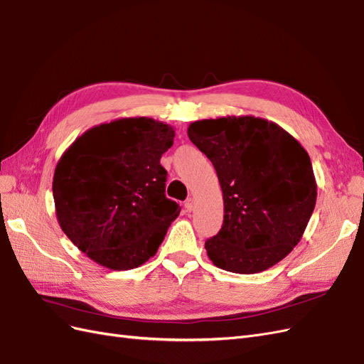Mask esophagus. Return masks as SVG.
I'll list each match as a JSON object with an SVG mask.
<instances>
[{
	"label": "esophagus",
	"mask_w": 364,
	"mask_h": 364,
	"mask_svg": "<svg viewBox=\"0 0 364 364\" xmlns=\"http://www.w3.org/2000/svg\"><path fill=\"white\" fill-rule=\"evenodd\" d=\"M184 207H186L187 212H192L193 207H195V199H193V198H189V199H187V201L184 203Z\"/></svg>",
	"instance_id": "obj_1"
}]
</instances>
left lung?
Wrapping results in <instances>:
<instances>
[{"label": "left lung", "mask_w": 364, "mask_h": 364, "mask_svg": "<svg viewBox=\"0 0 364 364\" xmlns=\"http://www.w3.org/2000/svg\"><path fill=\"white\" fill-rule=\"evenodd\" d=\"M187 134L213 163L224 195V224L205 240L210 260L234 274L283 260L306 231L318 195L307 151L254 116L196 121Z\"/></svg>", "instance_id": "8db88e82"}]
</instances>
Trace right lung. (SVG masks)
<instances>
[{
	"mask_svg": "<svg viewBox=\"0 0 364 364\" xmlns=\"http://www.w3.org/2000/svg\"><path fill=\"white\" fill-rule=\"evenodd\" d=\"M175 132L151 118H124L87 130L58 160L53 196L63 232L89 259L113 271L148 262L180 205L166 198L163 152Z\"/></svg>",
	"mask_w": 364,
	"mask_h": 364,
	"instance_id": "add662e5",
	"label": "right lung"
}]
</instances>
